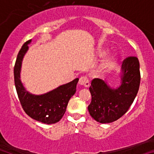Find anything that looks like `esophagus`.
I'll return each mask as SVG.
<instances>
[{"label": "esophagus", "mask_w": 154, "mask_h": 154, "mask_svg": "<svg viewBox=\"0 0 154 154\" xmlns=\"http://www.w3.org/2000/svg\"><path fill=\"white\" fill-rule=\"evenodd\" d=\"M79 83L80 85H83L85 87H89V79L85 76H82L79 79Z\"/></svg>", "instance_id": "1"}]
</instances>
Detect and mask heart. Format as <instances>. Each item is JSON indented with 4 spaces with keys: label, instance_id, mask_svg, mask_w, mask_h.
I'll return each mask as SVG.
<instances>
[{
    "label": "heart",
    "instance_id": "b5f03b06",
    "mask_svg": "<svg viewBox=\"0 0 154 154\" xmlns=\"http://www.w3.org/2000/svg\"><path fill=\"white\" fill-rule=\"evenodd\" d=\"M107 53L106 49L100 50L99 53V57H103ZM116 62V58L114 55H111L107 57L106 58H105L103 62L99 66V69L97 71V73L99 75H103L105 73L109 72L112 68L114 67Z\"/></svg>",
    "mask_w": 154,
    "mask_h": 154
}]
</instances>
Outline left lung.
Masks as SVG:
<instances>
[{
	"mask_svg": "<svg viewBox=\"0 0 154 154\" xmlns=\"http://www.w3.org/2000/svg\"><path fill=\"white\" fill-rule=\"evenodd\" d=\"M119 85L109 80L95 79L89 87L92 101L89 114L100 123H109L123 116L129 109L138 92L140 83V62L137 57L125 59L119 74Z\"/></svg>",
	"mask_w": 154,
	"mask_h": 154,
	"instance_id": "obj_1",
	"label": "left lung"
}]
</instances>
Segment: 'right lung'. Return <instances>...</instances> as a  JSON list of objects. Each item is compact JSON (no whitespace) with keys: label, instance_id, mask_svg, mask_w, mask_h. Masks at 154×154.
Returning a JSON list of instances; mask_svg holds the SVG:
<instances>
[{"label":"right lung","instance_id":"add662e5","mask_svg":"<svg viewBox=\"0 0 154 154\" xmlns=\"http://www.w3.org/2000/svg\"><path fill=\"white\" fill-rule=\"evenodd\" d=\"M31 40L23 45L19 51L14 69V84L23 109L30 117L46 124L56 123L65 114L71 97L75 93L79 79L41 95L32 94L26 90L21 80L23 58L28 51Z\"/></svg>","mask_w":154,"mask_h":154}]
</instances>
